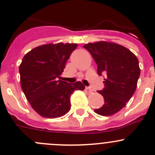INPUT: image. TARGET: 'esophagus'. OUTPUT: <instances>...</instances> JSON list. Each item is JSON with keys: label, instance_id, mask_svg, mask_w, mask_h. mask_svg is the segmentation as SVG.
Here are the masks:
<instances>
[{"label": "esophagus", "instance_id": "obj_1", "mask_svg": "<svg viewBox=\"0 0 155 155\" xmlns=\"http://www.w3.org/2000/svg\"><path fill=\"white\" fill-rule=\"evenodd\" d=\"M86 89H87V90L89 91V92H93V91H94L93 89H92V88H91V87H88V86H86Z\"/></svg>", "mask_w": 155, "mask_h": 155}]
</instances>
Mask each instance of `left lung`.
<instances>
[{"instance_id":"obj_1","label":"left lung","mask_w":155,"mask_h":155,"mask_svg":"<svg viewBox=\"0 0 155 155\" xmlns=\"http://www.w3.org/2000/svg\"><path fill=\"white\" fill-rule=\"evenodd\" d=\"M83 47L97 64L98 74L107 75L105 88L98 91L105 103L94 111L103 116L114 115L126 105L135 92L141 73L138 58L128 48L112 42L89 43Z\"/></svg>"}]
</instances>
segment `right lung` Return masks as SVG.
<instances>
[{
  "instance_id": "obj_1",
  "label": "right lung",
  "mask_w": 155,
  "mask_h": 155,
  "mask_svg": "<svg viewBox=\"0 0 155 155\" xmlns=\"http://www.w3.org/2000/svg\"><path fill=\"white\" fill-rule=\"evenodd\" d=\"M77 43H49L35 47L19 66L21 85L27 101L42 117L56 118L70 110V95L84 90L81 82L68 83L61 74Z\"/></svg>"
}]
</instances>
